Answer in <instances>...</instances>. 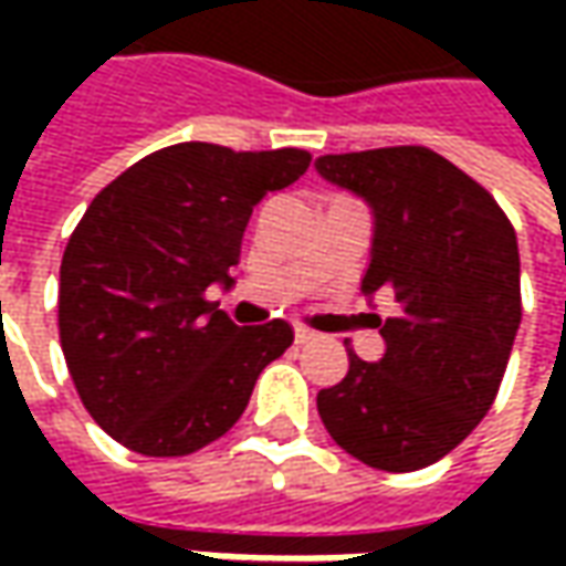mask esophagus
Wrapping results in <instances>:
<instances>
[{
	"label": "esophagus",
	"mask_w": 566,
	"mask_h": 566,
	"mask_svg": "<svg viewBox=\"0 0 566 566\" xmlns=\"http://www.w3.org/2000/svg\"><path fill=\"white\" fill-rule=\"evenodd\" d=\"M315 339H321V334H315L312 327H302V324L295 327V343H298V346H308V343H315Z\"/></svg>",
	"instance_id": "34e87169"
}]
</instances>
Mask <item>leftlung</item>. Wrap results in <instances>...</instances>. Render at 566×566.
I'll return each instance as SVG.
<instances>
[{"mask_svg": "<svg viewBox=\"0 0 566 566\" xmlns=\"http://www.w3.org/2000/svg\"><path fill=\"white\" fill-rule=\"evenodd\" d=\"M315 166L368 201L361 293L397 302L380 324L384 356L349 349L346 378L317 394L321 422L365 467H431L497 397L523 317L516 232L485 188L428 147L327 154Z\"/></svg>", "mask_w": 566, "mask_h": 566, "instance_id": "left-lung-1", "label": "left lung"}]
</instances>
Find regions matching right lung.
I'll return each instance as SVG.
<instances>
[{
  "mask_svg": "<svg viewBox=\"0 0 566 566\" xmlns=\"http://www.w3.org/2000/svg\"><path fill=\"white\" fill-rule=\"evenodd\" d=\"M312 154L186 142L99 191L59 268V339L91 419L144 457H188L245 412L258 375L293 346L286 321L239 327L207 286H232L254 205Z\"/></svg>",
  "mask_w": 566,
  "mask_h": 566,
  "instance_id": "obj_1",
  "label": "right lung"
}]
</instances>
